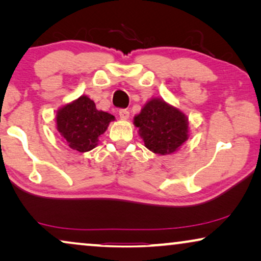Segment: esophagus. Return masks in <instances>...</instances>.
<instances>
[{
  "mask_svg": "<svg viewBox=\"0 0 261 261\" xmlns=\"http://www.w3.org/2000/svg\"><path fill=\"white\" fill-rule=\"evenodd\" d=\"M119 115H120V119H122V120L129 119V112H128L127 109H121L119 112Z\"/></svg>",
  "mask_w": 261,
  "mask_h": 261,
  "instance_id": "34e87169",
  "label": "esophagus"
}]
</instances>
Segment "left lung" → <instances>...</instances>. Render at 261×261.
<instances>
[{
    "instance_id": "left-lung-1",
    "label": "left lung",
    "mask_w": 261,
    "mask_h": 261,
    "mask_svg": "<svg viewBox=\"0 0 261 261\" xmlns=\"http://www.w3.org/2000/svg\"><path fill=\"white\" fill-rule=\"evenodd\" d=\"M133 123L146 147L155 154H173L190 137L188 116L159 97L148 99Z\"/></svg>"
}]
</instances>
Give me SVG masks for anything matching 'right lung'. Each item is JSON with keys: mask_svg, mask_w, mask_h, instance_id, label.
I'll use <instances>...</instances> for the list:
<instances>
[{"mask_svg": "<svg viewBox=\"0 0 261 261\" xmlns=\"http://www.w3.org/2000/svg\"><path fill=\"white\" fill-rule=\"evenodd\" d=\"M112 121H115V116L98 110L87 95L62 106L56 113V128L60 137L70 148L81 153L98 145V138Z\"/></svg>", "mask_w": 261, "mask_h": 261, "instance_id": "add662e5", "label": "right lung"}]
</instances>
